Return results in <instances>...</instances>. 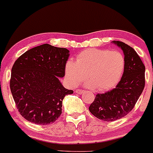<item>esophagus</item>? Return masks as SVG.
Instances as JSON below:
<instances>
[{"label":"esophagus","instance_id":"obj_1","mask_svg":"<svg viewBox=\"0 0 153 153\" xmlns=\"http://www.w3.org/2000/svg\"><path fill=\"white\" fill-rule=\"evenodd\" d=\"M75 92H76V93H78V94H82V93L84 92V90H80V89H78V90H75Z\"/></svg>","mask_w":153,"mask_h":153}]
</instances>
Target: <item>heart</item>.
Returning <instances> with one entry per match:
<instances>
[{
	"label": "heart",
	"mask_w": 153,
	"mask_h": 153,
	"mask_svg": "<svg viewBox=\"0 0 153 153\" xmlns=\"http://www.w3.org/2000/svg\"><path fill=\"white\" fill-rule=\"evenodd\" d=\"M125 68V59L120 51L90 48L77 55L76 61H68L65 75L70 85L77 86L86 78L89 87L99 91L114 87L120 80Z\"/></svg>",
	"instance_id": "1"
}]
</instances>
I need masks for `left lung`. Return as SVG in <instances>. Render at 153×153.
<instances>
[{
  "instance_id": "8db88e82",
  "label": "left lung",
  "mask_w": 153,
  "mask_h": 153,
  "mask_svg": "<svg viewBox=\"0 0 153 153\" xmlns=\"http://www.w3.org/2000/svg\"><path fill=\"white\" fill-rule=\"evenodd\" d=\"M124 53L125 68L117 87L96 96L89 107L90 113L104 121L123 117L135 105L145 86V66L134 48L120 41H113Z\"/></svg>"
}]
</instances>
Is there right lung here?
<instances>
[{"mask_svg": "<svg viewBox=\"0 0 153 153\" xmlns=\"http://www.w3.org/2000/svg\"><path fill=\"white\" fill-rule=\"evenodd\" d=\"M69 51L49 44L28 50L13 64L10 90L17 109L27 121L38 125L55 122L62 113V102L73 91L59 78L65 75Z\"/></svg>", "mask_w": 153, "mask_h": 153, "instance_id": "1", "label": "right lung"}]
</instances>
